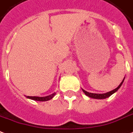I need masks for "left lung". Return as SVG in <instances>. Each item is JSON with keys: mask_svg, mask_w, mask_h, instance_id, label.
Masks as SVG:
<instances>
[{"mask_svg": "<svg viewBox=\"0 0 133 133\" xmlns=\"http://www.w3.org/2000/svg\"><path fill=\"white\" fill-rule=\"evenodd\" d=\"M123 81H124V79H123V80L121 82V83L119 84V86L117 88H116V89H114V90H112V91H109V92H107V93H105V94H94V93H89V92H87V91H85V90H83V89H82V90H83V91L84 92V94H86L87 96L91 97V98H93V99H106V98H108V97H110L111 95H112L114 93H115L116 91H118V89L121 87V86L122 84H123Z\"/></svg>", "mask_w": 133, "mask_h": 133, "instance_id": "obj_1", "label": "left lung"}]
</instances>
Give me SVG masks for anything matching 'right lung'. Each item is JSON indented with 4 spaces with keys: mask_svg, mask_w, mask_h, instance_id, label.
Returning <instances> with one entry per match:
<instances>
[{
    "mask_svg": "<svg viewBox=\"0 0 133 133\" xmlns=\"http://www.w3.org/2000/svg\"><path fill=\"white\" fill-rule=\"evenodd\" d=\"M55 93L51 94L49 96H46V97H29L28 96L27 98H29V99H33V100H35V101H39V102H46V101H49L50 99H51L53 97H54L55 95Z\"/></svg>",
    "mask_w": 133,
    "mask_h": 133,
    "instance_id": "right-lung-1",
    "label": "right lung"
}]
</instances>
